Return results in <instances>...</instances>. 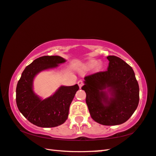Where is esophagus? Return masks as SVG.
Instances as JSON below:
<instances>
[{
	"label": "esophagus",
	"mask_w": 156,
	"mask_h": 156,
	"mask_svg": "<svg viewBox=\"0 0 156 156\" xmlns=\"http://www.w3.org/2000/svg\"><path fill=\"white\" fill-rule=\"evenodd\" d=\"M78 84L79 87H80V88L84 85V83H83V81L82 80H79V81L78 82Z\"/></svg>",
	"instance_id": "34e87169"
}]
</instances>
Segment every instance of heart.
<instances>
[{
  "label": "heart",
  "mask_w": 156,
  "mask_h": 156,
  "mask_svg": "<svg viewBox=\"0 0 156 156\" xmlns=\"http://www.w3.org/2000/svg\"><path fill=\"white\" fill-rule=\"evenodd\" d=\"M97 64H98V61H90L89 63H88L87 66H88V67H89V68H93V67H94L95 66H97ZM98 66H100V65L98 64Z\"/></svg>",
  "instance_id": "1"
}]
</instances>
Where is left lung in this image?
<instances>
[{"instance_id": "left-lung-1", "label": "left lung", "mask_w": 156, "mask_h": 156, "mask_svg": "<svg viewBox=\"0 0 156 156\" xmlns=\"http://www.w3.org/2000/svg\"><path fill=\"white\" fill-rule=\"evenodd\" d=\"M108 70L84 77L82 87L90 117L104 126L125 123L139 102V86L134 70L122 59L107 56Z\"/></svg>"}]
</instances>
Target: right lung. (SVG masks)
Listing matches in <instances>:
<instances>
[{
  "label": "right lung",
  "mask_w": 156,
  "mask_h": 156,
  "mask_svg": "<svg viewBox=\"0 0 156 156\" xmlns=\"http://www.w3.org/2000/svg\"><path fill=\"white\" fill-rule=\"evenodd\" d=\"M66 60L59 56H44L24 69L16 87V104L31 123L41 127L61 125L67 119L69 109L79 87L61 86L53 95L41 99L33 90L34 78L42 71L56 68Z\"/></svg>",
  "instance_id": "add662e5"
}]
</instances>
